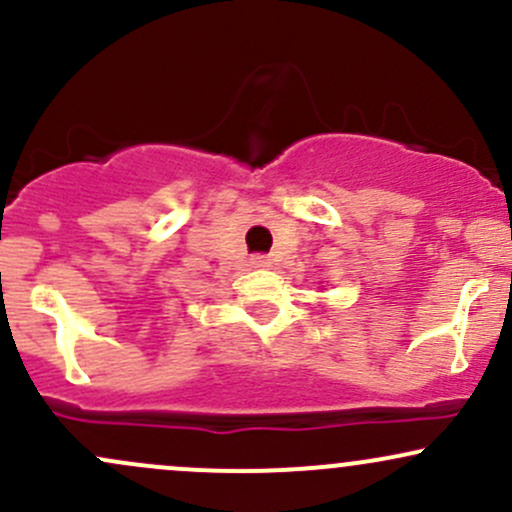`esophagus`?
Instances as JSON below:
<instances>
[{
  "instance_id": "1",
  "label": "esophagus",
  "mask_w": 512,
  "mask_h": 512,
  "mask_svg": "<svg viewBox=\"0 0 512 512\" xmlns=\"http://www.w3.org/2000/svg\"><path fill=\"white\" fill-rule=\"evenodd\" d=\"M269 265H272V262H269V257H265V255H255V257H252V267L265 269V267H269Z\"/></svg>"
}]
</instances>
